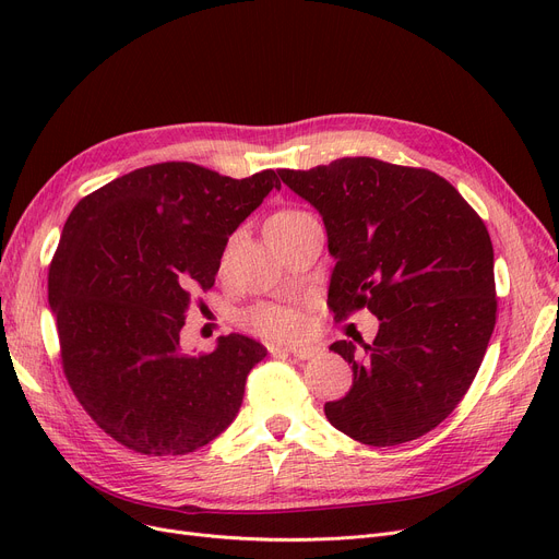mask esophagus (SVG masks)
Segmentation results:
<instances>
[{
  "label": "esophagus",
  "instance_id": "1",
  "mask_svg": "<svg viewBox=\"0 0 559 559\" xmlns=\"http://www.w3.org/2000/svg\"><path fill=\"white\" fill-rule=\"evenodd\" d=\"M270 354H289L299 360H310L319 354V346H278V344H270Z\"/></svg>",
  "mask_w": 559,
  "mask_h": 559
}]
</instances>
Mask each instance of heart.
<instances>
[{"label":"heart","mask_w":559,"mask_h":559,"mask_svg":"<svg viewBox=\"0 0 559 559\" xmlns=\"http://www.w3.org/2000/svg\"><path fill=\"white\" fill-rule=\"evenodd\" d=\"M304 215H310L299 209H285L270 217L267 226L272 224H289ZM245 324L270 340H299L308 333L310 319L301 304H258L245 312Z\"/></svg>","instance_id":"heart-1"}]
</instances>
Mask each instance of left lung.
I'll return each mask as SVG.
<instances>
[{
    "instance_id": "obj_1",
    "label": "left lung",
    "mask_w": 559,
    "mask_h": 559,
    "mask_svg": "<svg viewBox=\"0 0 559 559\" xmlns=\"http://www.w3.org/2000/svg\"><path fill=\"white\" fill-rule=\"evenodd\" d=\"M278 176L324 217L335 319L362 308L380 319L371 344L331 346L354 369V385L324 405L329 421L369 447L413 442L464 399L493 333L485 222L424 167L358 156Z\"/></svg>"
}]
</instances>
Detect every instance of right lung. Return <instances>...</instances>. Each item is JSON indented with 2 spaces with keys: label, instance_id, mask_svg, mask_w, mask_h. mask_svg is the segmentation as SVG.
I'll use <instances>...</instances> for the list:
<instances>
[{
  "label": "right lung",
  "instance_id": "1",
  "mask_svg": "<svg viewBox=\"0 0 559 559\" xmlns=\"http://www.w3.org/2000/svg\"><path fill=\"white\" fill-rule=\"evenodd\" d=\"M274 188V169L230 179L171 160L74 205L49 264V306L68 383L117 444L188 455L238 415L267 348L226 335L211 354L188 356L179 342L194 295L215 285L228 235Z\"/></svg>",
  "mask_w": 559,
  "mask_h": 559
}]
</instances>
